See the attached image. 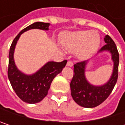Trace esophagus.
I'll list each match as a JSON object with an SVG mask.
<instances>
[{"mask_svg":"<svg viewBox=\"0 0 125 125\" xmlns=\"http://www.w3.org/2000/svg\"><path fill=\"white\" fill-rule=\"evenodd\" d=\"M66 66H73V62L72 61H68V62L66 63Z\"/></svg>","mask_w":125,"mask_h":125,"instance_id":"1","label":"esophagus"}]
</instances>
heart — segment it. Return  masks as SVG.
I'll return each instance as SVG.
<instances>
[{
    "label": "heart",
    "mask_w": 125,
    "mask_h": 125,
    "mask_svg": "<svg viewBox=\"0 0 125 125\" xmlns=\"http://www.w3.org/2000/svg\"><path fill=\"white\" fill-rule=\"evenodd\" d=\"M100 37L95 31H77L66 34L62 40L63 48L70 53H77L79 58L93 53L99 47Z\"/></svg>",
    "instance_id": "1"
}]
</instances>
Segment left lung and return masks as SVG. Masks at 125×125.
Here are the masks:
<instances>
[{"label": "left lung", "mask_w": 125, "mask_h": 125, "mask_svg": "<svg viewBox=\"0 0 125 125\" xmlns=\"http://www.w3.org/2000/svg\"><path fill=\"white\" fill-rule=\"evenodd\" d=\"M105 42L98 51H109L112 54L114 62L113 72L109 80L103 85L95 86L87 80L85 72L88 61L77 63L74 65V75L70 83L71 94L73 100L80 106L85 108H93L102 104L111 94L118 78L119 53L114 40L108 35L104 38Z\"/></svg>", "instance_id": "8db88e82"}]
</instances>
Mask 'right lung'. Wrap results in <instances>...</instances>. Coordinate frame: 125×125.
I'll return each instance as SVG.
<instances>
[{
	"mask_svg": "<svg viewBox=\"0 0 125 125\" xmlns=\"http://www.w3.org/2000/svg\"><path fill=\"white\" fill-rule=\"evenodd\" d=\"M49 23L35 22L22 30L14 40L10 47L9 55L8 77L13 90L24 102L36 104L41 101L48 94L51 84L54 77L62 71L67 61L62 62H48L35 74L27 75L20 72L15 65L13 53L16 42L20 35L32 29L48 30Z\"/></svg>",
	"mask_w": 125,
	"mask_h": 125,
	"instance_id": "1",
	"label": "right lung"
}]
</instances>
